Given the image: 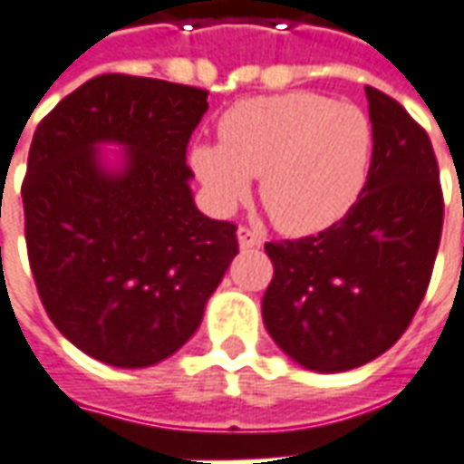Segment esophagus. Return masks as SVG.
Returning a JSON list of instances; mask_svg holds the SVG:
<instances>
[{
	"instance_id": "34e87169",
	"label": "esophagus",
	"mask_w": 464,
	"mask_h": 464,
	"mask_svg": "<svg viewBox=\"0 0 464 464\" xmlns=\"http://www.w3.org/2000/svg\"><path fill=\"white\" fill-rule=\"evenodd\" d=\"M238 243H241V248H258V246H263V238L248 226H241L238 228Z\"/></svg>"
}]
</instances>
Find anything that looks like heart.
Instances as JSON below:
<instances>
[{
  "label": "heart",
  "mask_w": 464,
  "mask_h": 464,
  "mask_svg": "<svg viewBox=\"0 0 464 464\" xmlns=\"http://www.w3.org/2000/svg\"><path fill=\"white\" fill-rule=\"evenodd\" d=\"M372 156V123L353 104L311 92L243 99L218 119V143H196L191 166L211 198L231 208L251 176L271 221L303 236L353 208Z\"/></svg>",
  "instance_id": "obj_1"
}]
</instances>
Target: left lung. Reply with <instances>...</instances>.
<instances>
[{
	"mask_svg": "<svg viewBox=\"0 0 464 464\" xmlns=\"http://www.w3.org/2000/svg\"><path fill=\"white\" fill-rule=\"evenodd\" d=\"M368 181L341 221L266 243L273 278L263 323L303 368L341 372L400 341L425 298L442 236V186L428 131L392 96L365 86Z\"/></svg>",
	"mask_w": 464,
	"mask_h": 464,
	"instance_id": "8db88e82",
	"label": "left lung"
}]
</instances>
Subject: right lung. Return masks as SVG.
I'll list each match as a JSON object with an SVG mask.
<instances>
[{
	"mask_svg": "<svg viewBox=\"0 0 464 464\" xmlns=\"http://www.w3.org/2000/svg\"><path fill=\"white\" fill-rule=\"evenodd\" d=\"M208 92L163 79L102 74L39 121L29 149L26 256L46 315L86 355L116 368L169 358L238 253L236 223L193 203L186 149ZM127 146L106 174L96 142Z\"/></svg>",
	"mask_w": 464,
	"mask_h": 464,
	"instance_id": "right-lung-1",
	"label": "right lung"
}]
</instances>
